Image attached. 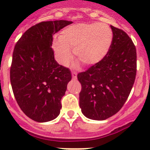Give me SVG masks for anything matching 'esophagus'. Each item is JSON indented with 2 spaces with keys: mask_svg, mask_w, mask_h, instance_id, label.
<instances>
[{
  "mask_svg": "<svg viewBox=\"0 0 150 150\" xmlns=\"http://www.w3.org/2000/svg\"><path fill=\"white\" fill-rule=\"evenodd\" d=\"M72 76L73 79H76L77 78V73L75 72V71H72Z\"/></svg>",
  "mask_w": 150,
  "mask_h": 150,
  "instance_id": "1",
  "label": "esophagus"
}]
</instances>
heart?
<instances>
[{
	"label": "heart",
	"instance_id": "heart-1",
	"mask_svg": "<svg viewBox=\"0 0 150 150\" xmlns=\"http://www.w3.org/2000/svg\"><path fill=\"white\" fill-rule=\"evenodd\" d=\"M54 39L52 48L56 60L66 66L72 59L73 49L75 58L84 65H95L100 62L108 53L113 34L105 23H78L63 29L58 37Z\"/></svg>",
	"mask_w": 150,
	"mask_h": 150
}]
</instances>
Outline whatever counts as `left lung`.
<instances>
[{
  "instance_id": "left-lung-1",
  "label": "left lung",
  "mask_w": 150,
  "mask_h": 150,
  "mask_svg": "<svg viewBox=\"0 0 150 150\" xmlns=\"http://www.w3.org/2000/svg\"><path fill=\"white\" fill-rule=\"evenodd\" d=\"M112 43L100 62L78 74L81 84L80 107L88 118L105 120L119 111L128 98L137 71L136 48L124 30L111 26Z\"/></svg>"
}]
</instances>
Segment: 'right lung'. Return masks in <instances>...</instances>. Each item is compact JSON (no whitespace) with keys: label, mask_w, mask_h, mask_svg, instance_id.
I'll use <instances>...</instances> for the list:
<instances>
[{"label":"right lung","mask_w":150,"mask_h":150,"mask_svg":"<svg viewBox=\"0 0 150 150\" xmlns=\"http://www.w3.org/2000/svg\"><path fill=\"white\" fill-rule=\"evenodd\" d=\"M72 23L43 21L25 32L14 48L10 81L16 101L26 115L37 122L58 116L61 100L72 79L69 68L56 62L52 35Z\"/></svg>","instance_id":"right-lung-1"}]
</instances>
